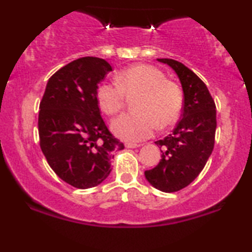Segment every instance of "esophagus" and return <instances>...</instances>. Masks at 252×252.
Here are the masks:
<instances>
[{
	"mask_svg": "<svg viewBox=\"0 0 252 252\" xmlns=\"http://www.w3.org/2000/svg\"><path fill=\"white\" fill-rule=\"evenodd\" d=\"M141 144L137 143H126V148H139Z\"/></svg>",
	"mask_w": 252,
	"mask_h": 252,
	"instance_id": "34e87169",
	"label": "esophagus"
}]
</instances>
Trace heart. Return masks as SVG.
<instances>
[{"instance_id": "1", "label": "heart", "mask_w": 252, "mask_h": 252, "mask_svg": "<svg viewBox=\"0 0 252 252\" xmlns=\"http://www.w3.org/2000/svg\"><path fill=\"white\" fill-rule=\"evenodd\" d=\"M117 84L99 85L96 98L104 113L113 116L124 108L126 95H136V111L124 113L112 123L117 135L127 141L149 137L156 126L166 127L180 116L184 94L177 82L165 79L159 68L148 64H136L120 71Z\"/></svg>"}]
</instances>
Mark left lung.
Returning a JSON list of instances; mask_svg holds the SVG:
<instances>
[{"instance_id": "obj_1", "label": "left lung", "mask_w": 252, "mask_h": 252, "mask_svg": "<svg viewBox=\"0 0 252 252\" xmlns=\"http://www.w3.org/2000/svg\"><path fill=\"white\" fill-rule=\"evenodd\" d=\"M158 61L170 65L180 79L184 108L172 134L155 142L161 149V159L144 175L158 190L174 192L198 177L212 154L217 128L216 103L206 85L190 68L171 58Z\"/></svg>"}]
</instances>
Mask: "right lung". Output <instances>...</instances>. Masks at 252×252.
Returning a JSON list of instances; mask_svg holds the SVG:
<instances>
[{
    "label": "right lung",
    "instance_id": "add662e5",
    "mask_svg": "<svg viewBox=\"0 0 252 252\" xmlns=\"http://www.w3.org/2000/svg\"><path fill=\"white\" fill-rule=\"evenodd\" d=\"M110 71L103 58H78L51 75L40 102L41 150L55 173L79 189L104 181L112 151L124 149L105 125L96 98L98 84Z\"/></svg>",
    "mask_w": 252,
    "mask_h": 252
}]
</instances>
